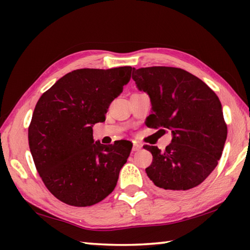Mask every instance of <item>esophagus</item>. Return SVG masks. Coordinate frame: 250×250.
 <instances>
[{"label": "esophagus", "mask_w": 250, "mask_h": 250, "mask_svg": "<svg viewBox=\"0 0 250 250\" xmlns=\"http://www.w3.org/2000/svg\"><path fill=\"white\" fill-rule=\"evenodd\" d=\"M141 149H142V146H141V145H139V143H137V142L133 143V146H132V151H133V152L140 151Z\"/></svg>", "instance_id": "34e87169"}]
</instances>
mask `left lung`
<instances>
[{"mask_svg":"<svg viewBox=\"0 0 250 250\" xmlns=\"http://www.w3.org/2000/svg\"><path fill=\"white\" fill-rule=\"evenodd\" d=\"M132 79L150 97L152 111L146 125L172 133L164 152L145 146L153 155L146 168L147 176L171 194L192 193L216 167L225 146L227 126L221 101L204 82L181 68L133 69Z\"/></svg>","mask_w":250,"mask_h":250,"instance_id":"8db88e82","label":"left lung"}]
</instances>
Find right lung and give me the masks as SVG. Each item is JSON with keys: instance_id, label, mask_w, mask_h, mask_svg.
Instances as JSON below:
<instances>
[{"instance_id": "obj_1", "label": "right lung", "mask_w": 250, "mask_h": 250, "mask_svg": "<svg viewBox=\"0 0 250 250\" xmlns=\"http://www.w3.org/2000/svg\"><path fill=\"white\" fill-rule=\"evenodd\" d=\"M130 66L76 69L45 91L34 109L28 145L46 188L71 206H90L115 189L132 143L101 145L92 126L129 83Z\"/></svg>"}]
</instances>
